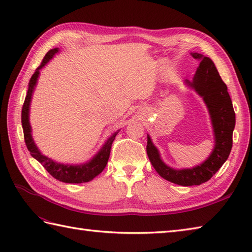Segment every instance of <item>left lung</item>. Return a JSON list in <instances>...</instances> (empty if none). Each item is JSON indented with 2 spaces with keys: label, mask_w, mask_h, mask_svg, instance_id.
I'll list each match as a JSON object with an SVG mask.
<instances>
[{
  "label": "left lung",
  "mask_w": 252,
  "mask_h": 252,
  "mask_svg": "<svg viewBox=\"0 0 252 252\" xmlns=\"http://www.w3.org/2000/svg\"><path fill=\"white\" fill-rule=\"evenodd\" d=\"M191 55L194 58L200 60V63L192 82H189V80L185 82L201 96L210 112L216 136L215 149L202 164L192 169L174 170L162 162L157 148L153 145L149 136H147L146 146L148 158L159 175L164 180L182 186L200 185L218 172L232 151L233 131L236 121L227 87L219 74L215 63L209 57L198 53H192Z\"/></svg>",
  "instance_id": "1"
}]
</instances>
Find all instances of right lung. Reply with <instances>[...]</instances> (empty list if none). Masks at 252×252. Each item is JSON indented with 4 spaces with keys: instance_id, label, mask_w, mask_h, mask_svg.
I'll return each mask as SVG.
<instances>
[{
    "instance_id": "right-lung-1",
    "label": "right lung",
    "mask_w": 252,
    "mask_h": 252,
    "mask_svg": "<svg viewBox=\"0 0 252 252\" xmlns=\"http://www.w3.org/2000/svg\"><path fill=\"white\" fill-rule=\"evenodd\" d=\"M57 52L58 49H53L47 52L43 58V61L41 63V65L36 68V70L32 74V77L30 79L28 92H27L23 105V110H21V123H23L25 143L27 148H28V151L30 152L31 156L43 165L44 169L53 176V178H55L56 180L61 182H63V183H85V182H90L91 180H93L95 176H97L101 171L105 169L109 159L112 142L115 141V137L118 134V132H115L112 136H110V138L105 143V145L100 149L99 153L96 155L90 162L80 165H68L57 163L53 161L52 159L43 156V155L39 152V149L36 148L31 136V126L29 123V105L31 100V95L32 92H33L37 77H39V70L56 54Z\"/></svg>"
}]
</instances>
